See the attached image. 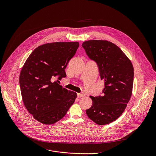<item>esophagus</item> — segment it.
<instances>
[{"instance_id":"obj_1","label":"esophagus","mask_w":156,"mask_h":156,"mask_svg":"<svg viewBox=\"0 0 156 156\" xmlns=\"http://www.w3.org/2000/svg\"><path fill=\"white\" fill-rule=\"evenodd\" d=\"M85 94L83 93H77V97L78 98H82V97H83L85 96Z\"/></svg>"}]
</instances>
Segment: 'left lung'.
<instances>
[{
    "label": "left lung",
    "instance_id": "1",
    "mask_svg": "<svg viewBox=\"0 0 156 156\" xmlns=\"http://www.w3.org/2000/svg\"><path fill=\"white\" fill-rule=\"evenodd\" d=\"M82 46L89 59L96 62L101 80L105 81L103 95L90 97L92 105L87 115L98 125L109 124L121 115L130 99L133 67L124 52L111 42L89 40Z\"/></svg>",
    "mask_w": 156,
    "mask_h": 156
}]
</instances>
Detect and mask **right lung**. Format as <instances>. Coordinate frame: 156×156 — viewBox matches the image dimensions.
I'll return each mask as SVG.
<instances>
[{"mask_svg":"<svg viewBox=\"0 0 156 156\" xmlns=\"http://www.w3.org/2000/svg\"><path fill=\"white\" fill-rule=\"evenodd\" d=\"M77 42L41 45L29 55L23 67L19 82L24 105L38 121L53 124L61 119L74 103L77 94L59 85L67 76L66 68L74 56ZM58 80L53 82V78Z\"/></svg>","mask_w":156,"mask_h":156,"instance_id":"right-lung-1","label":"right lung"}]
</instances>
